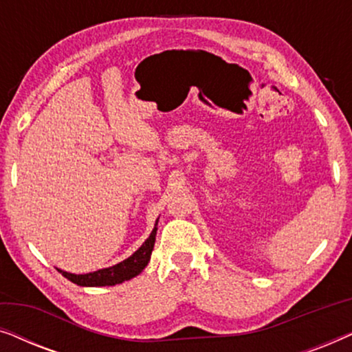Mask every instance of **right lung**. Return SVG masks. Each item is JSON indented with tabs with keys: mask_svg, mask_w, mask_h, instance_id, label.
<instances>
[{
	"mask_svg": "<svg viewBox=\"0 0 352 352\" xmlns=\"http://www.w3.org/2000/svg\"><path fill=\"white\" fill-rule=\"evenodd\" d=\"M157 224L153 228L152 234L148 235V239L141 245V248L138 252H134L131 256L124 261L115 264L112 267L107 269H99V271L91 272V274H81V276H76V274L70 272H62V276L69 278L70 282L76 283V285L81 287H109V285H117V283H122L124 280H129V278L139 276L142 272V269L147 266L148 259H151L153 243H155V235H157Z\"/></svg>",
	"mask_w": 352,
	"mask_h": 352,
	"instance_id": "obj_1",
	"label": "right lung"
}]
</instances>
